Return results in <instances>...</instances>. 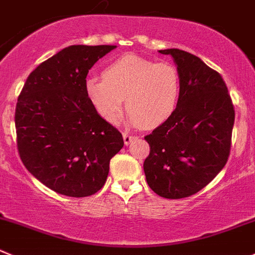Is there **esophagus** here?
<instances>
[{
    "label": "esophagus",
    "instance_id": "esophagus-1",
    "mask_svg": "<svg viewBox=\"0 0 255 255\" xmlns=\"http://www.w3.org/2000/svg\"><path fill=\"white\" fill-rule=\"evenodd\" d=\"M135 135H133V134H129V133H123V140H125V144L126 145H128V144H130V143L133 142V140L135 139Z\"/></svg>",
    "mask_w": 255,
    "mask_h": 255
}]
</instances>
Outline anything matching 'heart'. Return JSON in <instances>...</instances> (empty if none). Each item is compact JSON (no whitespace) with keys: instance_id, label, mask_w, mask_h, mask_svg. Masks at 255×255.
Listing matches in <instances>:
<instances>
[{"instance_id":"heart-1","label":"heart","mask_w":255,"mask_h":255,"mask_svg":"<svg viewBox=\"0 0 255 255\" xmlns=\"http://www.w3.org/2000/svg\"><path fill=\"white\" fill-rule=\"evenodd\" d=\"M85 90L103 120L115 123L126 98L130 122L155 127L165 122L177 108L180 81L177 68L168 62L155 63L127 54L106 66L102 78H88Z\"/></svg>"}]
</instances>
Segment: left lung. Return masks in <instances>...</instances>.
<instances>
[{"label": "left lung", "instance_id": "1", "mask_svg": "<svg viewBox=\"0 0 255 255\" xmlns=\"http://www.w3.org/2000/svg\"><path fill=\"white\" fill-rule=\"evenodd\" d=\"M159 53L177 65L179 100L173 115L144 137L150 150L143 168L154 193L179 199L203 189L223 169L236 111L222 76L199 57L178 48Z\"/></svg>", "mask_w": 255, "mask_h": 255}]
</instances>
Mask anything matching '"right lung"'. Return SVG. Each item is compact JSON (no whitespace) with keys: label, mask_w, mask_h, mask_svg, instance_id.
I'll return each instance as SVG.
<instances>
[{"label":"right lung","mask_w":255,"mask_h":255,"mask_svg":"<svg viewBox=\"0 0 255 255\" xmlns=\"http://www.w3.org/2000/svg\"><path fill=\"white\" fill-rule=\"evenodd\" d=\"M116 46H70L29 73L14 113L17 148L29 173L56 193L92 196L122 149L120 130L86 96L88 71Z\"/></svg>","instance_id":"obj_1"}]
</instances>
